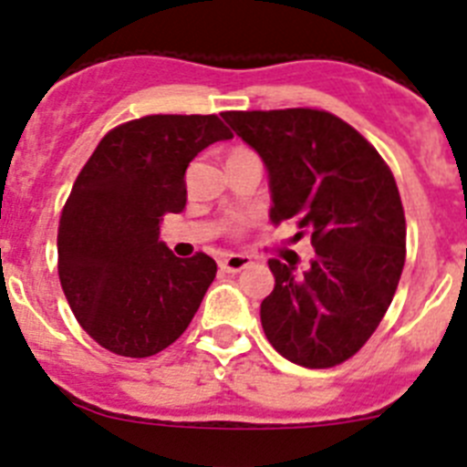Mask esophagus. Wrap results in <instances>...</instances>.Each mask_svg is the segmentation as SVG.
Segmentation results:
<instances>
[{
	"label": "esophagus",
	"mask_w": 467,
	"mask_h": 467,
	"mask_svg": "<svg viewBox=\"0 0 467 467\" xmlns=\"http://www.w3.org/2000/svg\"><path fill=\"white\" fill-rule=\"evenodd\" d=\"M251 265V258L249 255H242V254H230L225 255V258L218 260V267H221V272H228V275H237V272L246 270Z\"/></svg>",
	"instance_id": "34e87169"
}]
</instances>
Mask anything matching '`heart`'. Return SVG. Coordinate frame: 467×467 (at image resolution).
Masks as SVG:
<instances>
[{
    "label": "heart",
    "instance_id": "obj_1",
    "mask_svg": "<svg viewBox=\"0 0 467 467\" xmlns=\"http://www.w3.org/2000/svg\"><path fill=\"white\" fill-rule=\"evenodd\" d=\"M239 150H244V149H234V150H233V153H239ZM233 153H230V155H233Z\"/></svg>",
    "mask_w": 467,
    "mask_h": 467
}]
</instances>
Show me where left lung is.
I'll use <instances>...</instances> for the list:
<instances>
[{"label":"left lung","instance_id":"left-lung-1","mask_svg":"<svg viewBox=\"0 0 467 467\" xmlns=\"http://www.w3.org/2000/svg\"><path fill=\"white\" fill-rule=\"evenodd\" d=\"M221 116L267 170L272 223L296 221L312 234L317 254L302 275L293 263L270 260L275 291L260 305L265 335L302 368L344 363L377 330L402 275L407 230L396 179L381 155L333 113Z\"/></svg>","mask_w":467,"mask_h":467}]
</instances>
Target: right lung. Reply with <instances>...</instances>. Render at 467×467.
Returning a JSON list of instances; mask_svg holds the SVG:
<instances>
[{
    "mask_svg": "<svg viewBox=\"0 0 467 467\" xmlns=\"http://www.w3.org/2000/svg\"><path fill=\"white\" fill-rule=\"evenodd\" d=\"M218 116H146L99 141L57 228V272L71 312L98 344L146 358L182 337L216 276L207 254L176 258L165 213L186 207V170L213 141Z\"/></svg>",
    "mask_w": 467,
    "mask_h": 467,
    "instance_id": "add662e5",
    "label": "right lung"
}]
</instances>
